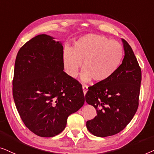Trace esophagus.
Returning <instances> with one entry per match:
<instances>
[{
	"label": "esophagus",
	"instance_id": "esophagus-1",
	"mask_svg": "<svg viewBox=\"0 0 154 154\" xmlns=\"http://www.w3.org/2000/svg\"><path fill=\"white\" fill-rule=\"evenodd\" d=\"M82 89H83V93H84V94H87V90H88V87L86 85H82Z\"/></svg>",
	"mask_w": 154,
	"mask_h": 154
}]
</instances>
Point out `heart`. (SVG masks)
<instances>
[{
	"mask_svg": "<svg viewBox=\"0 0 154 154\" xmlns=\"http://www.w3.org/2000/svg\"><path fill=\"white\" fill-rule=\"evenodd\" d=\"M122 56L123 48L119 42L98 34H88L79 38L72 49H64L63 62L69 77L75 78L78 75L83 62L82 79L88 82L93 78L97 82H103L116 72Z\"/></svg>",
	"mask_w": 154,
	"mask_h": 154,
	"instance_id": "heart-1",
	"label": "heart"
}]
</instances>
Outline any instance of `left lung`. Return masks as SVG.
<instances>
[{"label": "left lung", "instance_id": "8db88e82", "mask_svg": "<svg viewBox=\"0 0 154 154\" xmlns=\"http://www.w3.org/2000/svg\"><path fill=\"white\" fill-rule=\"evenodd\" d=\"M125 56L116 72L108 80L88 89L85 100L96 108L97 116L87 122L94 136L106 137L119 133L136 113L141 81V70L132 48L122 38Z\"/></svg>", "mask_w": 154, "mask_h": 154}]
</instances>
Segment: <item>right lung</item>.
<instances>
[{
    "label": "right lung",
    "instance_id": "add662e5",
    "mask_svg": "<svg viewBox=\"0 0 154 154\" xmlns=\"http://www.w3.org/2000/svg\"><path fill=\"white\" fill-rule=\"evenodd\" d=\"M63 46L46 34L24 44L16 57L13 95L24 124L42 137L60 134L85 103L82 87L65 73Z\"/></svg>",
    "mask_w": 154,
    "mask_h": 154
}]
</instances>
